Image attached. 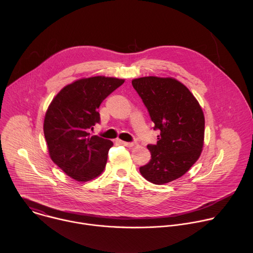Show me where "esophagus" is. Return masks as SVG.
<instances>
[{"label":"esophagus","mask_w":253,"mask_h":253,"mask_svg":"<svg viewBox=\"0 0 253 253\" xmlns=\"http://www.w3.org/2000/svg\"><path fill=\"white\" fill-rule=\"evenodd\" d=\"M118 142L123 146H127V147H132L134 145L133 142H126V141H122V140H118Z\"/></svg>","instance_id":"esophagus-1"}]
</instances>
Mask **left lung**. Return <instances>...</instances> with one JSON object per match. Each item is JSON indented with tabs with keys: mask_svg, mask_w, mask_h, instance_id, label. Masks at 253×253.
I'll return each mask as SVG.
<instances>
[{
	"mask_svg": "<svg viewBox=\"0 0 253 253\" xmlns=\"http://www.w3.org/2000/svg\"><path fill=\"white\" fill-rule=\"evenodd\" d=\"M146 106L154 130L160 135L148 144L151 159L139 168L154 184L168 183L184 175L198 160L204 140V115L191 92L172 78L143 77L132 81Z\"/></svg>",
	"mask_w": 253,
	"mask_h": 253,
	"instance_id": "1",
	"label": "left lung"
}]
</instances>
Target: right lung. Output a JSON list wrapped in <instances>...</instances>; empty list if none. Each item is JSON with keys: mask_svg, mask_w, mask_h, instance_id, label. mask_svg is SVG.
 Returning a JSON list of instances; mask_svg holds the SVG:
<instances>
[{"mask_svg": "<svg viewBox=\"0 0 253 253\" xmlns=\"http://www.w3.org/2000/svg\"><path fill=\"white\" fill-rule=\"evenodd\" d=\"M124 80L104 76L78 80L64 87L51 102L44 121L50 157L67 175L88 181L102 173L113 142L92 136L100 123L98 108Z\"/></svg>", "mask_w": 253, "mask_h": 253, "instance_id": "1", "label": "right lung"}]
</instances>
